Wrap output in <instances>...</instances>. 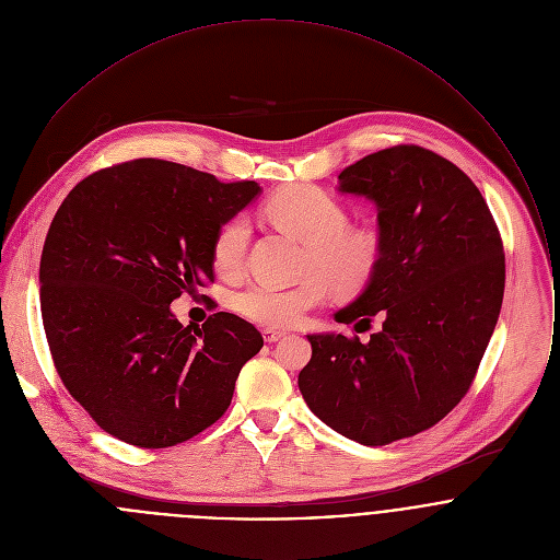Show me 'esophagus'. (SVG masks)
Instances as JSON below:
<instances>
[{
    "instance_id": "1",
    "label": "esophagus",
    "mask_w": 560,
    "mask_h": 560,
    "mask_svg": "<svg viewBox=\"0 0 560 560\" xmlns=\"http://www.w3.org/2000/svg\"><path fill=\"white\" fill-rule=\"evenodd\" d=\"M282 336H284V331H278V329H273V327H262V338H265V342H278Z\"/></svg>"
}]
</instances>
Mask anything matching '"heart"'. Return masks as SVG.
Masks as SVG:
<instances>
[{
	"instance_id": "1",
	"label": "heart",
	"mask_w": 560,
	"mask_h": 560,
	"mask_svg": "<svg viewBox=\"0 0 560 560\" xmlns=\"http://www.w3.org/2000/svg\"><path fill=\"white\" fill-rule=\"evenodd\" d=\"M265 215L278 229L306 243L304 273L300 284L282 289L249 284L235 295L241 317L265 327H291L320 306L331 289L353 293L366 284L380 260V240L373 231L349 229L347 209L315 185H289L267 205ZM249 241L245 218L229 220L211 245V260L220 276H237L243 269Z\"/></svg>"
}]
</instances>
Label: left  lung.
Returning a JSON list of instances; mask_svg holds the SVG:
<instances>
[{"label":"left lung","mask_w":560,"mask_h":560,"mask_svg":"<svg viewBox=\"0 0 560 560\" xmlns=\"http://www.w3.org/2000/svg\"><path fill=\"white\" fill-rule=\"evenodd\" d=\"M377 207L380 260L334 319L358 336L311 334L300 393L327 427L384 446L440 422L468 393L498 323L504 252L479 187L420 147H393L338 174Z\"/></svg>","instance_id":"8db88e82"}]
</instances>
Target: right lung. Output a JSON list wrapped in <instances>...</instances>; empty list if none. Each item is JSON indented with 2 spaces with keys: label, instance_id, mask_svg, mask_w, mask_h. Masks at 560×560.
<instances>
[{
  "label": "right lung",
  "instance_id": "right-lung-1",
  "mask_svg": "<svg viewBox=\"0 0 560 560\" xmlns=\"http://www.w3.org/2000/svg\"><path fill=\"white\" fill-rule=\"evenodd\" d=\"M260 194L161 160L98 170L60 205L40 256V313L60 380L109 435L180 444L229 409L260 331L231 313L170 311L213 280L215 233Z\"/></svg>",
  "mask_w": 560,
  "mask_h": 560
}]
</instances>
